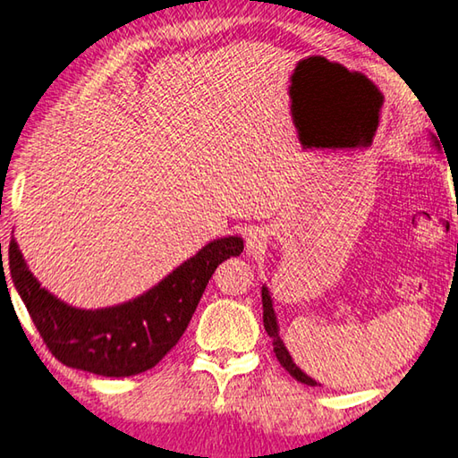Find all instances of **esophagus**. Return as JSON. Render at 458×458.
<instances>
[{
    "instance_id": "esophagus-1",
    "label": "esophagus",
    "mask_w": 458,
    "mask_h": 458,
    "mask_svg": "<svg viewBox=\"0 0 458 458\" xmlns=\"http://www.w3.org/2000/svg\"><path fill=\"white\" fill-rule=\"evenodd\" d=\"M245 243H247L249 253L263 251V249L267 247V233L263 229H259V227L249 229L247 235H245Z\"/></svg>"
}]
</instances>
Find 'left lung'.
I'll return each mask as SVG.
<instances>
[{"mask_svg": "<svg viewBox=\"0 0 458 458\" xmlns=\"http://www.w3.org/2000/svg\"><path fill=\"white\" fill-rule=\"evenodd\" d=\"M430 143H433V148H435L437 151H441V143L437 141L435 135H430ZM261 297H263V325H265L267 335H269L271 339H273L275 357H277V360L283 365V369L287 370V373H289L293 378H297L299 383H305V385H309V386H315V385H317L315 378H310L307 373H303V370H301V369L295 365V360H293L291 352L287 351V347H284V343H283L281 335H279L277 313H275V309H273L271 293H269V289L265 287V284L261 287Z\"/></svg>", "mask_w": 458, "mask_h": 458, "instance_id": "8db88e82", "label": "left lung"}]
</instances>
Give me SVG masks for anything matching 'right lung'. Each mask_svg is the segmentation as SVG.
<instances>
[{"label": "right lung", "instance_id": "add662e5", "mask_svg": "<svg viewBox=\"0 0 458 458\" xmlns=\"http://www.w3.org/2000/svg\"><path fill=\"white\" fill-rule=\"evenodd\" d=\"M243 253V239H213L140 297L103 309L57 299L33 277L17 241L10 271L43 343L65 367L101 377H131L153 369L175 347L217 267Z\"/></svg>", "mask_w": 458, "mask_h": 458}]
</instances>
